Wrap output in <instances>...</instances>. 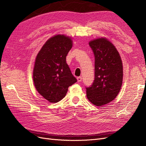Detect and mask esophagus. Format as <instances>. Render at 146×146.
<instances>
[{"label": "esophagus", "instance_id": "obj_1", "mask_svg": "<svg viewBox=\"0 0 146 146\" xmlns=\"http://www.w3.org/2000/svg\"><path fill=\"white\" fill-rule=\"evenodd\" d=\"M77 81H78V82H82V78L81 77H78L77 78Z\"/></svg>", "mask_w": 146, "mask_h": 146}]
</instances>
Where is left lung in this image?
I'll return each mask as SVG.
<instances>
[{
  "mask_svg": "<svg viewBox=\"0 0 146 146\" xmlns=\"http://www.w3.org/2000/svg\"><path fill=\"white\" fill-rule=\"evenodd\" d=\"M95 57V77L86 88L87 98L96 106L107 104L116 98L123 80L122 61L116 48L107 38L90 41Z\"/></svg>",
  "mask_w": 146,
  "mask_h": 146,
  "instance_id": "1",
  "label": "left lung"
}]
</instances>
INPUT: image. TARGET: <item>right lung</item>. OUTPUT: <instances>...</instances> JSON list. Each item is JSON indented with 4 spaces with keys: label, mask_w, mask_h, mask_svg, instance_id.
Returning a JSON list of instances; mask_svg holds the SVG:
<instances>
[{
    "label": "right lung",
    "mask_w": 146,
    "mask_h": 146,
    "mask_svg": "<svg viewBox=\"0 0 146 146\" xmlns=\"http://www.w3.org/2000/svg\"><path fill=\"white\" fill-rule=\"evenodd\" d=\"M72 47L71 37L56 35L45 42L35 59L33 72L35 87L51 103L62 100L69 86L77 81L66 60Z\"/></svg>",
    "instance_id": "right-lung-1"
}]
</instances>
